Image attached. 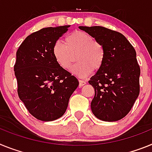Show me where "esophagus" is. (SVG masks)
<instances>
[{
    "mask_svg": "<svg viewBox=\"0 0 152 152\" xmlns=\"http://www.w3.org/2000/svg\"><path fill=\"white\" fill-rule=\"evenodd\" d=\"M79 83H79V86H80V87L83 86L85 85L86 83L85 81H83V80H79Z\"/></svg>",
    "mask_w": 152,
    "mask_h": 152,
    "instance_id": "obj_1",
    "label": "esophagus"
}]
</instances>
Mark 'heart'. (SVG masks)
Instances as JSON below:
<instances>
[{
    "instance_id": "obj_1",
    "label": "heart",
    "mask_w": 152,
    "mask_h": 152,
    "mask_svg": "<svg viewBox=\"0 0 152 152\" xmlns=\"http://www.w3.org/2000/svg\"><path fill=\"white\" fill-rule=\"evenodd\" d=\"M53 56L61 68L69 69L74 60L78 62L71 70L80 78H85L98 70L105 60V50L101 43L96 41L87 33L76 30L66 37L65 44L56 41L53 47Z\"/></svg>"
}]
</instances>
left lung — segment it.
<instances>
[{
  "mask_svg": "<svg viewBox=\"0 0 152 152\" xmlns=\"http://www.w3.org/2000/svg\"><path fill=\"white\" fill-rule=\"evenodd\" d=\"M101 43L105 50L102 66L90 78L95 89L92 113L105 122L124 118L139 95L140 67L136 52L123 34L100 26L79 27Z\"/></svg>",
  "mask_w": 152,
  "mask_h": 152,
  "instance_id": "8db88e82",
  "label": "left lung"
}]
</instances>
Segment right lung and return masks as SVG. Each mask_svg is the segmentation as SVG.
I'll use <instances>...</instances> for the list:
<instances>
[{
	"mask_svg": "<svg viewBox=\"0 0 152 152\" xmlns=\"http://www.w3.org/2000/svg\"><path fill=\"white\" fill-rule=\"evenodd\" d=\"M69 27H46L33 33L17 51L14 73L19 98L30 114L44 122L63 115L79 86L77 79L58 65L53 56L54 43Z\"/></svg>",
	"mask_w": 152,
	"mask_h": 152,
	"instance_id": "add662e5",
	"label": "right lung"
}]
</instances>
